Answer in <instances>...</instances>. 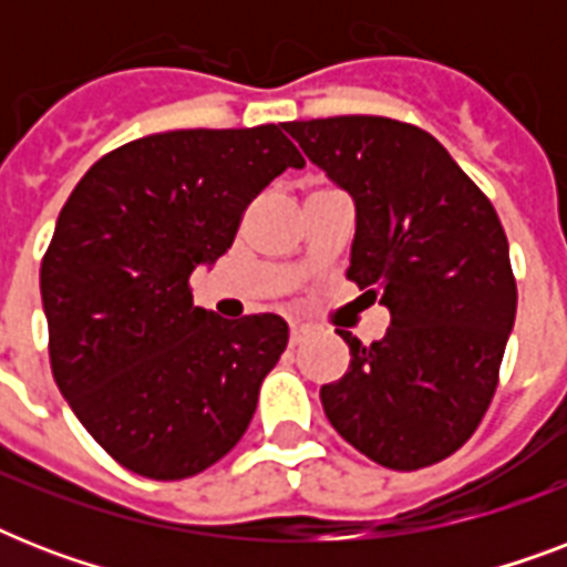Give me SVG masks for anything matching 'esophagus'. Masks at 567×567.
Returning a JSON list of instances; mask_svg holds the SVG:
<instances>
[{
  "mask_svg": "<svg viewBox=\"0 0 567 567\" xmlns=\"http://www.w3.org/2000/svg\"><path fill=\"white\" fill-rule=\"evenodd\" d=\"M306 336H309V332H306L302 327H291V332H288V341H291V347H300L302 341H306Z\"/></svg>",
  "mask_w": 567,
  "mask_h": 567,
  "instance_id": "34e87169",
  "label": "esophagus"
}]
</instances>
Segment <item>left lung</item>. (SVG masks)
<instances>
[{"label": "left lung", "mask_w": 567, "mask_h": 567, "mask_svg": "<svg viewBox=\"0 0 567 567\" xmlns=\"http://www.w3.org/2000/svg\"><path fill=\"white\" fill-rule=\"evenodd\" d=\"M311 162L355 199L347 276L385 302L391 327L320 388L338 435L391 471L453 456L501 382L518 285L492 199L423 128L391 117L285 123Z\"/></svg>", "instance_id": "1"}]
</instances>
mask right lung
<instances>
[{
  "instance_id": "add662e5",
  "label": "right lung",
  "mask_w": 567,
  "mask_h": 567,
  "mask_svg": "<svg viewBox=\"0 0 567 567\" xmlns=\"http://www.w3.org/2000/svg\"><path fill=\"white\" fill-rule=\"evenodd\" d=\"M302 164L274 123L176 128L102 155L58 214L40 265L49 364L84 430L126 471L188 480L247 432L288 323L199 309L190 274L214 265L247 205Z\"/></svg>"
}]
</instances>
